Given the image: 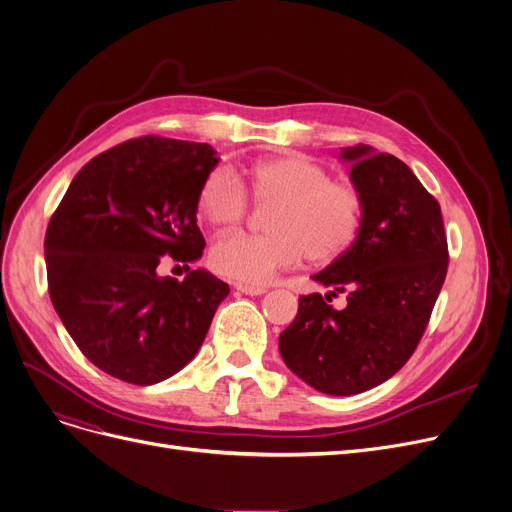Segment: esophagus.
<instances>
[{"mask_svg":"<svg viewBox=\"0 0 512 512\" xmlns=\"http://www.w3.org/2000/svg\"><path fill=\"white\" fill-rule=\"evenodd\" d=\"M236 288H238L240 293H244V295H251V297L263 295L265 291H268V288H263V286H247V284H236Z\"/></svg>","mask_w":512,"mask_h":512,"instance_id":"34e87169","label":"esophagus"}]
</instances>
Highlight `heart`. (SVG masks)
I'll use <instances>...</instances> for the list:
<instances>
[{
  "label": "heart",
  "instance_id": "1",
  "mask_svg": "<svg viewBox=\"0 0 512 512\" xmlns=\"http://www.w3.org/2000/svg\"><path fill=\"white\" fill-rule=\"evenodd\" d=\"M253 203L272 205L265 215L270 234L226 236L213 244L211 268L240 284H265L295 268L307 255L332 263L358 240L364 224L362 192L349 182L330 180L320 163L303 154H280L240 173L213 169L198 188L196 211L219 232L238 228Z\"/></svg>",
  "mask_w": 512,
  "mask_h": 512
}]
</instances>
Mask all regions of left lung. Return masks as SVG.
I'll return each instance as SVG.
<instances>
[{"mask_svg":"<svg viewBox=\"0 0 512 512\" xmlns=\"http://www.w3.org/2000/svg\"><path fill=\"white\" fill-rule=\"evenodd\" d=\"M341 159L364 198L362 232L311 276L332 291L301 295L278 343L284 364L328 395L368 391L410 360L448 272L439 203L412 169L366 144L341 148ZM339 292L348 295L341 312L327 303Z\"/></svg>","mask_w":512,"mask_h":512,"instance_id":"8db88e82","label":"left lung"}]
</instances>
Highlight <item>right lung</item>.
I'll use <instances>...</instances> for the list:
<instances>
[{"instance_id":"add662e5","label":"right lung","mask_w":512,"mask_h":512,"mask_svg":"<svg viewBox=\"0 0 512 512\" xmlns=\"http://www.w3.org/2000/svg\"><path fill=\"white\" fill-rule=\"evenodd\" d=\"M209 144L142 136L98 154L71 182L46 232L48 291L94 366L131 385L161 383L201 349L230 286L205 270L161 279L167 257L203 255L196 194Z\"/></svg>"}]
</instances>
